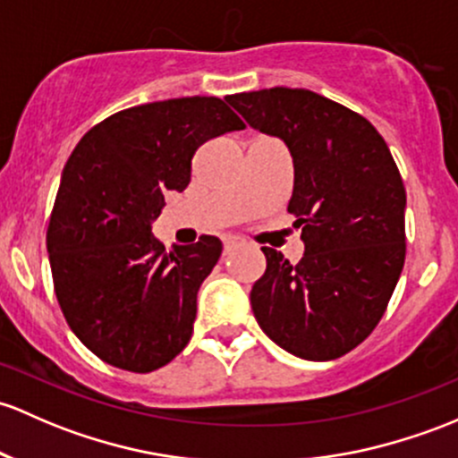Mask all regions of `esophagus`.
I'll list each match as a JSON object with an SVG mask.
<instances>
[{"label":"esophagus","mask_w":458,"mask_h":458,"mask_svg":"<svg viewBox=\"0 0 458 458\" xmlns=\"http://www.w3.org/2000/svg\"><path fill=\"white\" fill-rule=\"evenodd\" d=\"M242 243H243L242 237H225L224 239V254H230L234 248H239Z\"/></svg>","instance_id":"1"}]
</instances>
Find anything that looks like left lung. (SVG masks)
I'll use <instances>...</instances> for the list:
<instances>
[{
  "instance_id": "left-lung-1",
  "label": "left lung",
  "mask_w": 458,
  "mask_h": 458,
  "mask_svg": "<svg viewBox=\"0 0 458 458\" xmlns=\"http://www.w3.org/2000/svg\"><path fill=\"white\" fill-rule=\"evenodd\" d=\"M293 160L287 204L302 228L298 263L272 248L250 292L261 329L302 360H335L373 334L406 261V189L386 142L364 115L310 89L228 96Z\"/></svg>"
}]
</instances>
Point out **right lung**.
I'll return each mask as SVG.
<instances>
[{
	"instance_id": "add662e5",
	"label": "right lung",
	"mask_w": 458,
	"mask_h": 458,
	"mask_svg": "<svg viewBox=\"0 0 458 458\" xmlns=\"http://www.w3.org/2000/svg\"><path fill=\"white\" fill-rule=\"evenodd\" d=\"M245 129L215 96L157 100L94 124L64 168L47 224L52 281L67 325L115 369L151 373L192 335L197 290L221 242L165 250L151 221L166 191H184L195 151Z\"/></svg>"
}]
</instances>
